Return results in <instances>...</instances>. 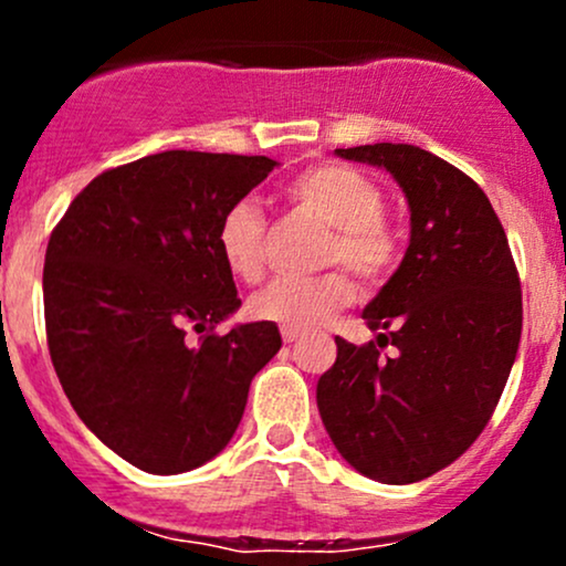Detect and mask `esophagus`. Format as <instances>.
Returning a JSON list of instances; mask_svg holds the SVG:
<instances>
[{
    "label": "esophagus",
    "instance_id": "1",
    "mask_svg": "<svg viewBox=\"0 0 566 566\" xmlns=\"http://www.w3.org/2000/svg\"><path fill=\"white\" fill-rule=\"evenodd\" d=\"M303 337V333H297V329H287V327H282V340L284 343H297Z\"/></svg>",
    "mask_w": 566,
    "mask_h": 566
}]
</instances>
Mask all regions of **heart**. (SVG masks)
Returning a JSON list of instances; mask_svg holds the SVG:
<instances>
[{
	"instance_id": "1",
	"label": "heart",
	"mask_w": 566,
	"mask_h": 566,
	"mask_svg": "<svg viewBox=\"0 0 566 566\" xmlns=\"http://www.w3.org/2000/svg\"><path fill=\"white\" fill-rule=\"evenodd\" d=\"M284 197L297 210L329 226V237L322 244V265H346L367 287L394 274L401 255L399 231L382 216L386 193L369 175L337 161L311 165L287 180ZM218 250L233 276L250 284L261 282L265 274V218L255 201L239 199L223 212ZM354 295L350 276L343 269H333L308 279H276L252 297L250 311L255 319L308 333L354 303Z\"/></svg>"
}]
</instances>
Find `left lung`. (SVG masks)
Listing matches in <instances>:
<instances>
[{"label": "left lung", "mask_w": 566, "mask_h": 566, "mask_svg": "<svg viewBox=\"0 0 566 566\" xmlns=\"http://www.w3.org/2000/svg\"><path fill=\"white\" fill-rule=\"evenodd\" d=\"M386 167L409 201V247L365 308L378 340L335 337L316 405L337 452L382 484L454 463L495 412L522 340V284L503 223L476 180L407 143L337 148ZM394 345L397 354L379 350Z\"/></svg>", "instance_id": "1"}]
</instances>
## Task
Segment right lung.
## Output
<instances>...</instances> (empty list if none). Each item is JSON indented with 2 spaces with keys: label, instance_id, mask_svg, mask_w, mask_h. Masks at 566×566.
<instances>
[{
  "label": "right lung",
  "instance_id": "obj_1",
  "mask_svg": "<svg viewBox=\"0 0 566 566\" xmlns=\"http://www.w3.org/2000/svg\"><path fill=\"white\" fill-rule=\"evenodd\" d=\"M274 167L242 154H151L90 180L50 233V359L82 423L135 469L167 476L216 458L252 378L282 348L274 322L216 333L242 303L218 223Z\"/></svg>",
  "mask_w": 566,
  "mask_h": 566
}]
</instances>
